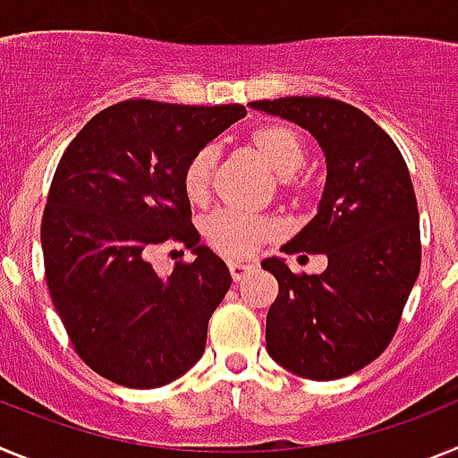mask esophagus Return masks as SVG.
Instances as JSON below:
<instances>
[{
  "label": "esophagus",
  "mask_w": 458,
  "mask_h": 458,
  "mask_svg": "<svg viewBox=\"0 0 458 458\" xmlns=\"http://www.w3.org/2000/svg\"><path fill=\"white\" fill-rule=\"evenodd\" d=\"M254 270H257L254 261H229V273H232L233 282H241L245 275L254 273Z\"/></svg>",
  "instance_id": "34e87169"
}]
</instances>
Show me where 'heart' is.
I'll list each match as a JSON object with an SVG mask.
<instances>
[{"label":"heart","mask_w":458,"mask_h":458,"mask_svg":"<svg viewBox=\"0 0 458 458\" xmlns=\"http://www.w3.org/2000/svg\"><path fill=\"white\" fill-rule=\"evenodd\" d=\"M248 144L266 163V167L279 179V185L291 197H298L301 188L295 183V174L307 163V147L302 137L282 123L261 125L250 132ZM217 151L206 147L194 153L183 169V192L192 204H201L208 197L213 169H216ZM279 233L277 222L270 217L245 216L238 210H216L206 217L204 236L208 245L222 257L245 259L261 245Z\"/></svg>","instance_id":"b5f03b06"}]
</instances>
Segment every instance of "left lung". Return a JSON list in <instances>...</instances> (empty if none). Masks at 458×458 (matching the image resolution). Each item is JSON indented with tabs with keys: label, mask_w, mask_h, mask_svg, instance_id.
Returning <instances> with one entry per match:
<instances>
[{
	"label": "left lung",
	"mask_w": 458,
	"mask_h": 458,
	"mask_svg": "<svg viewBox=\"0 0 458 458\" xmlns=\"http://www.w3.org/2000/svg\"><path fill=\"white\" fill-rule=\"evenodd\" d=\"M250 107L311 132L327 169L317 216L282 245L286 254H326L327 268L293 275L284 259L261 261L279 284L266 349L295 376L344 378L386 351L420 275L411 174L390 135L353 105L289 96Z\"/></svg>",
	"instance_id": "obj_1"
}]
</instances>
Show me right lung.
<instances>
[{"label":"right lung","instance_id":"1","mask_svg":"<svg viewBox=\"0 0 458 458\" xmlns=\"http://www.w3.org/2000/svg\"><path fill=\"white\" fill-rule=\"evenodd\" d=\"M245 114L242 105L123 100L64 151L40 225L46 279L72 346L103 378L151 390L204 355L232 275L199 245L181 179ZM163 242H181L195 261L157 276L148 259Z\"/></svg>","mask_w":458,"mask_h":458}]
</instances>
